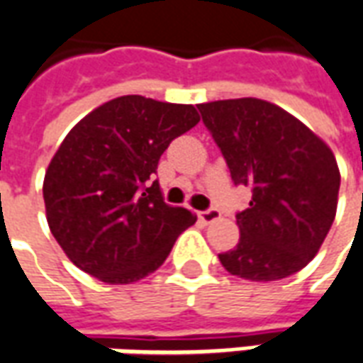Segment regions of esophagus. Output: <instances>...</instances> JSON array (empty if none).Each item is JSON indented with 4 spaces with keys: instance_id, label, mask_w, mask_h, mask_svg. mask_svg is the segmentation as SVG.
<instances>
[{
    "instance_id": "esophagus-1",
    "label": "esophagus",
    "mask_w": 363,
    "mask_h": 363,
    "mask_svg": "<svg viewBox=\"0 0 363 363\" xmlns=\"http://www.w3.org/2000/svg\"><path fill=\"white\" fill-rule=\"evenodd\" d=\"M198 218L204 221V223H213V221H218L221 218V213L212 208V210H206V212H198Z\"/></svg>"
}]
</instances>
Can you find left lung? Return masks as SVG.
I'll use <instances>...</instances> for the list:
<instances>
[{"mask_svg": "<svg viewBox=\"0 0 363 363\" xmlns=\"http://www.w3.org/2000/svg\"><path fill=\"white\" fill-rule=\"evenodd\" d=\"M235 184L251 186L237 213L239 243L223 268L251 281L288 278L319 252L338 204L333 150L294 114L255 96L198 104Z\"/></svg>", "mask_w": 363, "mask_h": 363, "instance_id": "8db88e82", "label": "left lung"}]
</instances>
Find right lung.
Returning <instances> with one entry per match:
<instances>
[{"label": "right lung", "mask_w": 363, "mask_h": 363, "mask_svg": "<svg viewBox=\"0 0 363 363\" xmlns=\"http://www.w3.org/2000/svg\"><path fill=\"white\" fill-rule=\"evenodd\" d=\"M200 122L194 104L116 96L60 143L43 184L46 220L66 257L104 284L155 272L196 216L163 202L159 157Z\"/></svg>", "instance_id": "right-lung-1"}]
</instances>
